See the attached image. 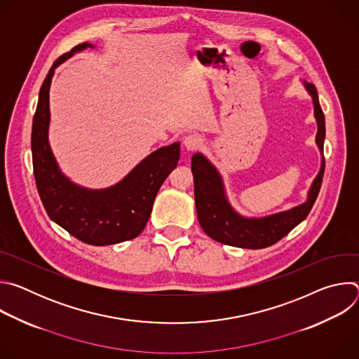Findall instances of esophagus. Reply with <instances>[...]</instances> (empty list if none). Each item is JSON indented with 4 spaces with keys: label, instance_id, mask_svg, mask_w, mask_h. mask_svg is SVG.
Here are the masks:
<instances>
[{
    "label": "esophagus",
    "instance_id": "34e87169",
    "mask_svg": "<svg viewBox=\"0 0 359 359\" xmlns=\"http://www.w3.org/2000/svg\"><path fill=\"white\" fill-rule=\"evenodd\" d=\"M183 144L187 151H196L203 146V139L198 135H189L184 137Z\"/></svg>",
    "mask_w": 359,
    "mask_h": 359
}]
</instances>
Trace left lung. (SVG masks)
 <instances>
[{
	"mask_svg": "<svg viewBox=\"0 0 359 359\" xmlns=\"http://www.w3.org/2000/svg\"><path fill=\"white\" fill-rule=\"evenodd\" d=\"M305 88L313 96L314 102V115L318 123L316 140L323 153V162L321 169L309 191V198H306L305 203L299 204V206L262 219L241 217L229 204L222 177L216 168L200 153L193 155L191 173L194 179L197 219L204 233L213 240L240 248H266L280 241L311 212L321 189L325 169V118L320 107L317 88L309 82H305Z\"/></svg>",
	"mask_w": 359,
	"mask_h": 359,
	"instance_id": "8db88e82",
	"label": "left lung"
}]
</instances>
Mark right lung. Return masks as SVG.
Returning <instances> with one entry per match:
<instances>
[{
    "label": "right lung",
    "instance_id": "obj_1",
    "mask_svg": "<svg viewBox=\"0 0 359 359\" xmlns=\"http://www.w3.org/2000/svg\"><path fill=\"white\" fill-rule=\"evenodd\" d=\"M86 46L92 45L79 43L60 57L41 86L32 121V165L49 219L86 244L108 245L132 240L143 231L161 186L177 166L180 143L150 153L122 182L104 190L82 189L61 173L48 142L49 86L54 69Z\"/></svg>",
    "mask_w": 359,
    "mask_h": 359
}]
</instances>
